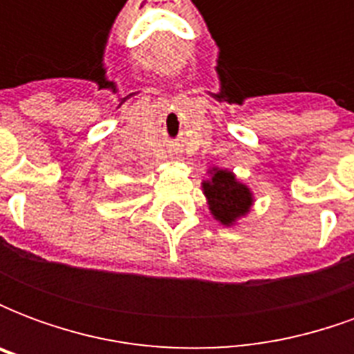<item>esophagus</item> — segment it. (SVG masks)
Here are the masks:
<instances>
[{"instance_id": "34e87169", "label": "esophagus", "mask_w": 354, "mask_h": 354, "mask_svg": "<svg viewBox=\"0 0 354 354\" xmlns=\"http://www.w3.org/2000/svg\"><path fill=\"white\" fill-rule=\"evenodd\" d=\"M169 157H170V159H176V157H178V149H170Z\"/></svg>"}]
</instances>
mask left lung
Instances as JSON below:
<instances>
[{"mask_svg":"<svg viewBox=\"0 0 354 354\" xmlns=\"http://www.w3.org/2000/svg\"><path fill=\"white\" fill-rule=\"evenodd\" d=\"M208 174L210 178L203 180V193L207 197L208 210L214 220L231 227L250 212L254 205L252 192L227 169L212 167Z\"/></svg>","mask_w":354,"mask_h":354,"instance_id":"obj_1","label":"left lung"}]
</instances>
